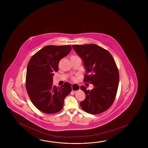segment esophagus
Wrapping results in <instances>:
<instances>
[{"instance_id":"obj_1","label":"esophagus","mask_w":148,"mask_h":148,"mask_svg":"<svg viewBox=\"0 0 148 148\" xmlns=\"http://www.w3.org/2000/svg\"><path fill=\"white\" fill-rule=\"evenodd\" d=\"M72 91H77L78 90L80 89V86L78 84H73L72 85Z\"/></svg>"}]
</instances>
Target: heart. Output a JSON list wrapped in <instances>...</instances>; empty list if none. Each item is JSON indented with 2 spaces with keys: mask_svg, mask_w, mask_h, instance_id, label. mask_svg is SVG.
I'll list each match as a JSON object with an SVG mask.
<instances>
[{
  "mask_svg": "<svg viewBox=\"0 0 148 148\" xmlns=\"http://www.w3.org/2000/svg\"><path fill=\"white\" fill-rule=\"evenodd\" d=\"M73 79H75V78H73Z\"/></svg>",
  "mask_w": 148,
  "mask_h": 148,
  "instance_id": "heart-1",
  "label": "heart"
}]
</instances>
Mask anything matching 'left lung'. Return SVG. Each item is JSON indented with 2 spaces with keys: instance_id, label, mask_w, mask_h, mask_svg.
Listing matches in <instances>:
<instances>
[{
  "instance_id": "8db88e82",
  "label": "left lung",
  "mask_w": 148,
  "mask_h": 148,
  "mask_svg": "<svg viewBox=\"0 0 148 148\" xmlns=\"http://www.w3.org/2000/svg\"><path fill=\"white\" fill-rule=\"evenodd\" d=\"M84 61L86 73L84 82L94 86L91 90L82 86L86 99L80 103L82 110L99 114L110 108L116 98L119 85V71L111 53L96 44L73 45Z\"/></svg>"
}]
</instances>
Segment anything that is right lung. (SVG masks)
Here are the masks:
<instances>
[{"label": "right lung", "instance_id": "right-lung-1", "mask_svg": "<svg viewBox=\"0 0 148 148\" xmlns=\"http://www.w3.org/2000/svg\"><path fill=\"white\" fill-rule=\"evenodd\" d=\"M71 45H48L32 56L28 64L26 88L32 103L45 114H55L62 109L65 97L72 91L70 83L60 87L53 85V73L61 59L68 55Z\"/></svg>", "mask_w": 148, "mask_h": 148}]
</instances>
